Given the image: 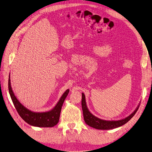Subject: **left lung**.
Listing matches in <instances>:
<instances>
[{"instance_id": "1", "label": "left lung", "mask_w": 152, "mask_h": 152, "mask_svg": "<svg viewBox=\"0 0 152 152\" xmlns=\"http://www.w3.org/2000/svg\"><path fill=\"white\" fill-rule=\"evenodd\" d=\"M140 104H139V105L136 107V109L133 111V113L131 114L128 117H125L124 119L117 120V121L104 120L96 117L90 112L89 109H88V107L86 105L85 95L83 93H82L81 106H82L83 117H84V120H85V123L88 126H90V127H92V128L97 129H102V130L112 129L119 128V127L125 124L134 115L136 112H137V110H138L139 108Z\"/></svg>"}]
</instances>
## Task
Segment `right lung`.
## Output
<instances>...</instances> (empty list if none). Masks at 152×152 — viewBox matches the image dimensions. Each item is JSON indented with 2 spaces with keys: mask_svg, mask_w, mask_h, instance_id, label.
Listing matches in <instances>:
<instances>
[{
  "mask_svg": "<svg viewBox=\"0 0 152 152\" xmlns=\"http://www.w3.org/2000/svg\"><path fill=\"white\" fill-rule=\"evenodd\" d=\"M8 88L13 104L21 118L30 125L40 128H50L58 123L63 103L69 91V89L66 90L52 110L47 112H36L29 110L24 107L14 95L11 85L10 74L9 76Z\"/></svg>",
  "mask_w": 152,
  "mask_h": 152,
  "instance_id": "right-lung-1",
  "label": "right lung"
}]
</instances>
